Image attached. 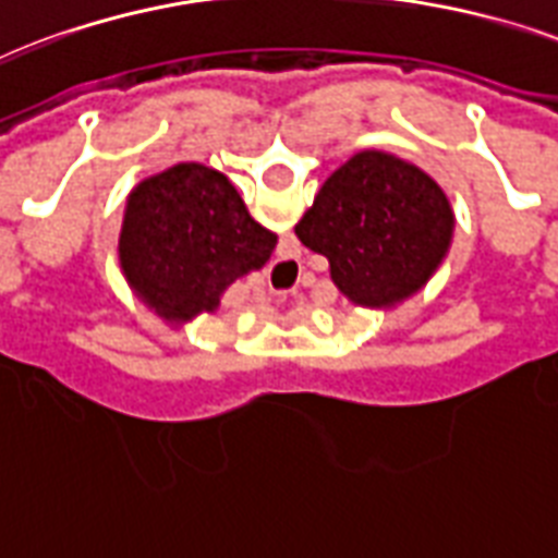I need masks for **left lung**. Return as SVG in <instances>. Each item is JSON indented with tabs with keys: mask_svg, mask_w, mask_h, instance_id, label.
<instances>
[{
	"mask_svg": "<svg viewBox=\"0 0 558 558\" xmlns=\"http://www.w3.org/2000/svg\"><path fill=\"white\" fill-rule=\"evenodd\" d=\"M453 213L418 166L360 151L339 166L295 225L298 240L330 260L351 301L383 307L427 283L448 254Z\"/></svg>",
	"mask_w": 558,
	"mask_h": 558,
	"instance_id": "8db88e82",
	"label": "left lung"
}]
</instances>
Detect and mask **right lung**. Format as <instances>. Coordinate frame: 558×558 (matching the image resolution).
I'll list each match as a JSON object with an SVG mask.
<instances>
[{"mask_svg":"<svg viewBox=\"0 0 558 558\" xmlns=\"http://www.w3.org/2000/svg\"><path fill=\"white\" fill-rule=\"evenodd\" d=\"M278 236L257 225L222 172L178 163L128 198L119 263L131 287L166 318L216 310L245 271L260 269Z\"/></svg>","mask_w":558,"mask_h":558,"instance_id":"1","label":"right lung"}]
</instances>
